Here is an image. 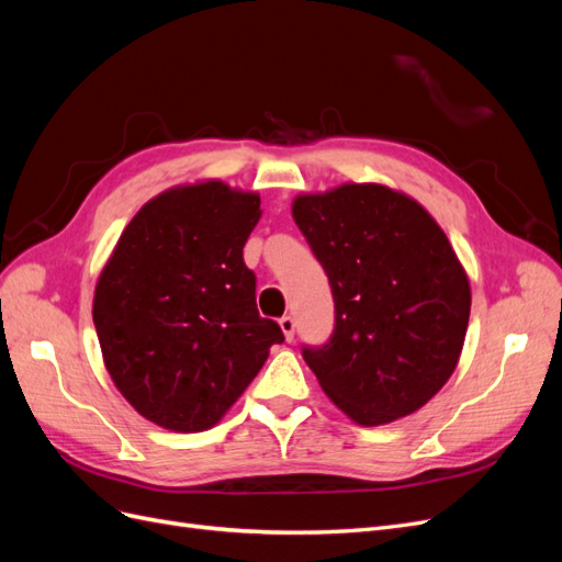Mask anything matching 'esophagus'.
<instances>
[{"instance_id":"34e87169","label":"esophagus","mask_w":562,"mask_h":562,"mask_svg":"<svg viewBox=\"0 0 562 562\" xmlns=\"http://www.w3.org/2000/svg\"><path fill=\"white\" fill-rule=\"evenodd\" d=\"M279 326H281V330H283L288 342H293V337H295V318H293V316H283V318L279 321Z\"/></svg>"}]
</instances>
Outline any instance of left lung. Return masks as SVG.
<instances>
[{
    "label": "left lung",
    "instance_id": "8db88e82",
    "mask_svg": "<svg viewBox=\"0 0 562 562\" xmlns=\"http://www.w3.org/2000/svg\"><path fill=\"white\" fill-rule=\"evenodd\" d=\"M326 269L335 330L302 356L328 398L363 427L413 415L457 368L471 288L446 232L384 184H339L293 201Z\"/></svg>",
    "mask_w": 562,
    "mask_h": 562
}]
</instances>
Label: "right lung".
<instances>
[{
	"instance_id": "right-lung-1",
	"label": "right lung",
	"mask_w": 562,
	"mask_h": 562,
	"mask_svg": "<svg viewBox=\"0 0 562 562\" xmlns=\"http://www.w3.org/2000/svg\"><path fill=\"white\" fill-rule=\"evenodd\" d=\"M260 194L220 180L173 187L135 213L93 297L114 386L168 431H206L283 342L255 304L244 246Z\"/></svg>"
}]
</instances>
